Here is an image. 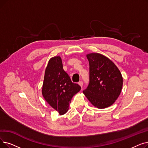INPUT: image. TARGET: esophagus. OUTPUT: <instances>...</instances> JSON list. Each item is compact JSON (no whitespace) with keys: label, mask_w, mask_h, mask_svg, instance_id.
<instances>
[{"label":"esophagus","mask_w":148,"mask_h":148,"mask_svg":"<svg viewBox=\"0 0 148 148\" xmlns=\"http://www.w3.org/2000/svg\"><path fill=\"white\" fill-rule=\"evenodd\" d=\"M78 84L82 87V86H83V82H82V81H80V82L78 83Z\"/></svg>","instance_id":"34e87169"}]
</instances>
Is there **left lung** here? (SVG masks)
Masks as SVG:
<instances>
[{"label": "left lung", "mask_w": 148, "mask_h": 148, "mask_svg": "<svg viewBox=\"0 0 148 148\" xmlns=\"http://www.w3.org/2000/svg\"><path fill=\"white\" fill-rule=\"evenodd\" d=\"M89 64V84L83 91L95 107L103 109L117 99L123 86V78L118 68L106 57L99 53L86 56Z\"/></svg>", "instance_id": "8db88e82"}]
</instances>
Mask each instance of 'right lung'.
Here are the masks:
<instances>
[{
	"label": "right lung",
	"mask_w": 148,
	"mask_h": 148,
	"mask_svg": "<svg viewBox=\"0 0 148 148\" xmlns=\"http://www.w3.org/2000/svg\"><path fill=\"white\" fill-rule=\"evenodd\" d=\"M81 87L72 82L68 74L63 70L60 57L51 58L45 73L42 95L48 103L60 115L65 114L73 95Z\"/></svg>",
	"instance_id": "right-lung-1"
}]
</instances>
